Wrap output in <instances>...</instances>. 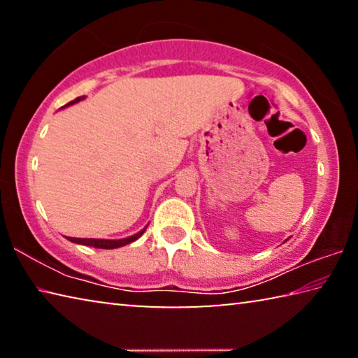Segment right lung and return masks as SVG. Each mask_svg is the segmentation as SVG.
I'll list each match as a JSON object with an SVG mask.
<instances>
[{
  "label": "right lung",
  "instance_id": "add662e5",
  "mask_svg": "<svg viewBox=\"0 0 358 358\" xmlns=\"http://www.w3.org/2000/svg\"><path fill=\"white\" fill-rule=\"evenodd\" d=\"M85 99V96H80V98H77L74 101H71L69 104H66L64 107H69L72 104H76V102ZM148 226H145L142 230H138L137 234L131 235V237H126V238H120V240H104V238H72L68 237L69 241L72 243H78V245H85V246H93V248H99V250H115V248H121L128 243H132V241H136L141 235L147 230Z\"/></svg>",
  "mask_w": 358,
  "mask_h": 358
}]
</instances>
